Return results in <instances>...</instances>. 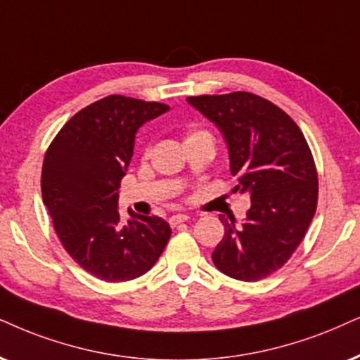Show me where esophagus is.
Segmentation results:
<instances>
[{
	"mask_svg": "<svg viewBox=\"0 0 360 360\" xmlns=\"http://www.w3.org/2000/svg\"><path fill=\"white\" fill-rule=\"evenodd\" d=\"M186 221H189L188 214H174V216L169 217V224H171L172 227L183 224V222H186Z\"/></svg>",
	"mask_w": 360,
	"mask_h": 360,
	"instance_id": "1",
	"label": "esophagus"
}]
</instances>
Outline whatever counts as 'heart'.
<instances>
[{
    "label": "heart",
    "mask_w": 360,
    "mask_h": 360,
    "mask_svg": "<svg viewBox=\"0 0 360 360\" xmlns=\"http://www.w3.org/2000/svg\"><path fill=\"white\" fill-rule=\"evenodd\" d=\"M201 134H207L206 131H191V133L188 134V138H193V136H201ZM186 138V139H188Z\"/></svg>",
    "instance_id": "heart-1"
}]
</instances>
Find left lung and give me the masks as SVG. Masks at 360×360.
<instances>
[{
  "label": "left lung",
  "instance_id": "left-lung-1",
  "mask_svg": "<svg viewBox=\"0 0 360 360\" xmlns=\"http://www.w3.org/2000/svg\"><path fill=\"white\" fill-rule=\"evenodd\" d=\"M188 103L224 136L234 191L251 207L238 226L224 224L212 262L226 276L259 281L281 269L306 236L317 207V171L299 126L267 99L236 91L191 96Z\"/></svg>",
  "mask_w": 360,
  "mask_h": 360
}]
</instances>
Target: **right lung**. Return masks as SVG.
Here are the masks:
<instances>
[{
	"mask_svg": "<svg viewBox=\"0 0 360 360\" xmlns=\"http://www.w3.org/2000/svg\"><path fill=\"white\" fill-rule=\"evenodd\" d=\"M169 111L162 103L112 96L76 112L48 148L41 193L63 248L98 279L124 282L146 274L165 251L171 227L162 217L117 209L120 183L144 122Z\"/></svg>",
	"mask_w": 360,
	"mask_h": 360,
	"instance_id": "add662e5",
	"label": "right lung"
}]
</instances>
